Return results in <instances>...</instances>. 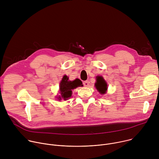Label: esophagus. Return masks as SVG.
I'll return each mask as SVG.
<instances>
[{"mask_svg":"<svg viewBox=\"0 0 159 159\" xmlns=\"http://www.w3.org/2000/svg\"><path fill=\"white\" fill-rule=\"evenodd\" d=\"M83 84H84V85L85 87H89V81H84V82H83Z\"/></svg>","mask_w":159,"mask_h":159,"instance_id":"esophagus-1","label":"esophagus"}]
</instances>
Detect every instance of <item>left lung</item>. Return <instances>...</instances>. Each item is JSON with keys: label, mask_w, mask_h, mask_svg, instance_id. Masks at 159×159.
<instances>
[{"label": "left lung", "mask_w": 159, "mask_h": 159, "mask_svg": "<svg viewBox=\"0 0 159 159\" xmlns=\"http://www.w3.org/2000/svg\"><path fill=\"white\" fill-rule=\"evenodd\" d=\"M96 80H97V82L95 84V86H96L97 90L101 94H105L106 90L107 89V83L106 82L104 79L101 76L98 77Z\"/></svg>", "instance_id": "obj_1"}]
</instances>
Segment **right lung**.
<instances>
[{
    "label": "right lung",
    "instance_id": "obj_1",
    "mask_svg": "<svg viewBox=\"0 0 159 159\" xmlns=\"http://www.w3.org/2000/svg\"><path fill=\"white\" fill-rule=\"evenodd\" d=\"M82 85V81L79 79H76L73 81H69V77H67L66 75L63 76L60 84V91L61 96H59L58 99L61 100L62 98L64 100H66L68 98L71 97L72 89Z\"/></svg>",
    "mask_w": 159,
    "mask_h": 159
}]
</instances>
